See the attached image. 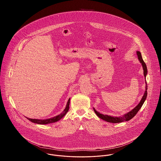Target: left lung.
Here are the masks:
<instances>
[{
	"mask_svg": "<svg viewBox=\"0 0 161 161\" xmlns=\"http://www.w3.org/2000/svg\"><path fill=\"white\" fill-rule=\"evenodd\" d=\"M137 55H138V59L140 61V63L142 64V68H143V70H144V75L145 77V78H146V75L147 74V66H146L145 62L143 60L142 58V55L141 54L139 51H137L136 52ZM146 91L145 93L142 98V99L141 100V101L139 102V103L138 104V105L135 107L133 109H132L131 111L129 112H128L127 114H125L124 115L122 116H108L107 115H103L99 113L98 112H97L94 108H93V110L95 112V113L96 114V115H97L99 118L101 119L108 122V123H121V122H124V121H129L131 118H133L135 115H136V114L138 113V111L139 110V109L141 108L142 106L143 105L144 101H146L147 96V82L146 81Z\"/></svg>",
	"mask_w": 161,
	"mask_h": 161,
	"instance_id": "obj_1",
	"label": "left lung"
}]
</instances>
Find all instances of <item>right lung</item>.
Listing matches in <instances>:
<instances>
[{
	"instance_id": "add662e5",
	"label": "right lung",
	"mask_w": 161,
	"mask_h": 161,
	"mask_svg": "<svg viewBox=\"0 0 161 161\" xmlns=\"http://www.w3.org/2000/svg\"><path fill=\"white\" fill-rule=\"evenodd\" d=\"M69 103H70V98L68 100V101L67 103L66 106L65 107L64 110L63 111V112L60 114V115H57L56 116H54L53 118L46 119H31L26 117L28 120H30L32 123H36V124H50V123H55L58 121H59L60 119H61L64 115L66 114V113L68 112L69 109Z\"/></svg>"
}]
</instances>
